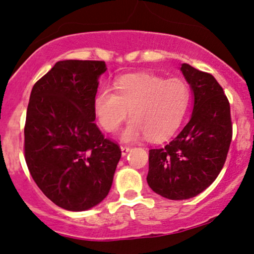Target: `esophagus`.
<instances>
[{
  "mask_svg": "<svg viewBox=\"0 0 254 254\" xmlns=\"http://www.w3.org/2000/svg\"><path fill=\"white\" fill-rule=\"evenodd\" d=\"M121 149H122V155L125 156V155H127V153L129 152V151H130V146H127V145H122V146H121Z\"/></svg>",
  "mask_w": 254,
  "mask_h": 254,
  "instance_id": "obj_1",
  "label": "esophagus"
}]
</instances>
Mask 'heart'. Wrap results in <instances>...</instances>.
<instances>
[{"mask_svg":"<svg viewBox=\"0 0 254 254\" xmlns=\"http://www.w3.org/2000/svg\"><path fill=\"white\" fill-rule=\"evenodd\" d=\"M190 103V86L183 79L133 73L121 77L115 91L107 86L98 90L94 110L107 132L116 131L130 111L132 120L122 132L125 142L144 136L151 142H162L179 129Z\"/></svg>","mask_w":254,"mask_h":254,"instance_id":"1","label":"heart"}]
</instances>
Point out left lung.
I'll use <instances>...</instances> for the list:
<instances>
[{"label":"left lung","instance_id":"obj_1","mask_svg":"<svg viewBox=\"0 0 254 254\" xmlns=\"http://www.w3.org/2000/svg\"><path fill=\"white\" fill-rule=\"evenodd\" d=\"M194 96L191 120L168 145L149 151L147 184L172 200L194 197L208 188L223 169L232 139L230 103L208 72L182 64Z\"/></svg>","mask_w":254,"mask_h":254}]
</instances>
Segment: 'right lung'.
I'll return each instance as SVG.
<instances>
[{
    "label": "right lung",
    "mask_w": 254,
    "mask_h": 254,
    "mask_svg": "<svg viewBox=\"0 0 254 254\" xmlns=\"http://www.w3.org/2000/svg\"><path fill=\"white\" fill-rule=\"evenodd\" d=\"M104 61H60L31 90L24 158L34 182L57 206L84 211L110 191L122 151L94 123Z\"/></svg>",
    "instance_id": "add662e5"
}]
</instances>
